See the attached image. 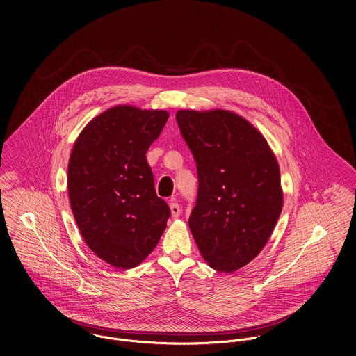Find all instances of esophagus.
Instances as JSON below:
<instances>
[{
  "label": "esophagus",
  "instance_id": "esophagus-1",
  "mask_svg": "<svg viewBox=\"0 0 356 356\" xmlns=\"http://www.w3.org/2000/svg\"><path fill=\"white\" fill-rule=\"evenodd\" d=\"M170 209H171L172 218H179V215H181V212H182L179 204L172 202V203L170 204Z\"/></svg>",
  "mask_w": 356,
  "mask_h": 356
}]
</instances>
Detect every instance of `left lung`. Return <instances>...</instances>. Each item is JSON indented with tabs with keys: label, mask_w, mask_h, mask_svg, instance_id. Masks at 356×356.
Wrapping results in <instances>:
<instances>
[{
	"label": "left lung",
	"mask_w": 356,
	"mask_h": 356,
	"mask_svg": "<svg viewBox=\"0 0 356 356\" xmlns=\"http://www.w3.org/2000/svg\"><path fill=\"white\" fill-rule=\"evenodd\" d=\"M175 119L197 165L191 232L212 268L236 271L263 250L280 218L277 159L254 126L233 112L182 109Z\"/></svg>",
	"instance_id": "8db88e82"
}]
</instances>
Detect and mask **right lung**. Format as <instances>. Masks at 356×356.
I'll return each instance as SVG.
<instances>
[{
  "label": "right lung",
  "mask_w": 356,
  "mask_h": 356,
  "mask_svg": "<svg viewBox=\"0 0 356 356\" xmlns=\"http://www.w3.org/2000/svg\"><path fill=\"white\" fill-rule=\"evenodd\" d=\"M168 116L118 105L74 144L67 178L72 213L88 247L113 267L140 264L165 230L171 211L156 195L145 154Z\"/></svg>",
  "instance_id": "add662e5"
}]
</instances>
